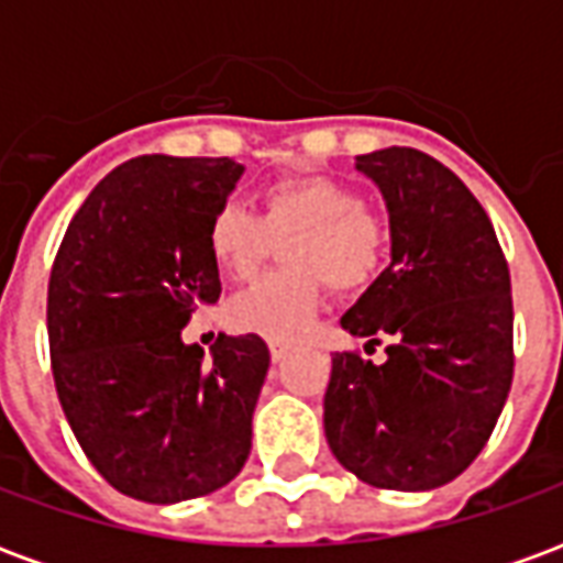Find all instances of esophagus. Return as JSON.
<instances>
[{
	"instance_id": "34e87169",
	"label": "esophagus",
	"mask_w": 563,
	"mask_h": 563,
	"mask_svg": "<svg viewBox=\"0 0 563 563\" xmlns=\"http://www.w3.org/2000/svg\"><path fill=\"white\" fill-rule=\"evenodd\" d=\"M289 353H292V346H289V343L271 341V358H274V362H283Z\"/></svg>"
}]
</instances>
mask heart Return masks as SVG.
<instances>
[{
    "mask_svg": "<svg viewBox=\"0 0 563 563\" xmlns=\"http://www.w3.org/2000/svg\"><path fill=\"white\" fill-rule=\"evenodd\" d=\"M283 240L289 268L234 295L225 307L232 329L271 341L301 338L319 313L325 283L338 292H358L377 280L391 229L383 213L362 205L355 186L329 174L271 180L258 192V217L241 205H222L208 222L210 262L229 280L256 277Z\"/></svg>",
    "mask_w": 563,
    "mask_h": 563,
    "instance_id": "heart-1",
    "label": "heart"
}]
</instances>
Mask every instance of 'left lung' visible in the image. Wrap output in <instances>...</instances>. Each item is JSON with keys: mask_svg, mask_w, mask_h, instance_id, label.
Wrapping results in <instances>:
<instances>
[{"mask_svg": "<svg viewBox=\"0 0 563 563\" xmlns=\"http://www.w3.org/2000/svg\"><path fill=\"white\" fill-rule=\"evenodd\" d=\"M391 220V265L341 319L386 346L331 355L325 437L362 483L424 492L471 467L512 386L509 265L483 205L443 162L413 147L358 156Z\"/></svg>", "mask_w": 563, "mask_h": 563, "instance_id": "8db88e82", "label": "left lung"}]
</instances>
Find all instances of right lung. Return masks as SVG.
<instances>
[{"label":"right lung","instance_id":"right-lung-1","mask_svg":"<svg viewBox=\"0 0 563 563\" xmlns=\"http://www.w3.org/2000/svg\"><path fill=\"white\" fill-rule=\"evenodd\" d=\"M244 165L139 156L92 189L68 222L47 283V341L63 413L104 483L177 504L244 467L268 374L258 334L205 350L180 341L220 298L208 222Z\"/></svg>","mask_w":563,"mask_h":563}]
</instances>
